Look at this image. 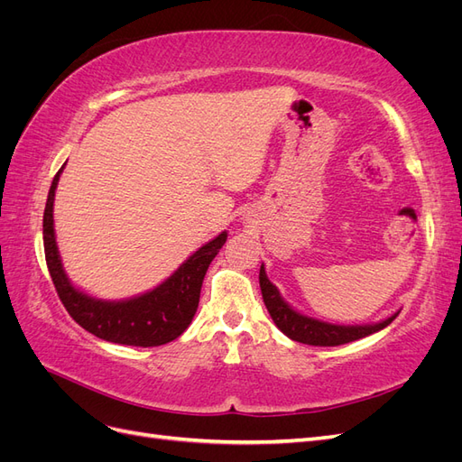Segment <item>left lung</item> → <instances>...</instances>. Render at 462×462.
<instances>
[{"label": "left lung", "instance_id": "1", "mask_svg": "<svg viewBox=\"0 0 462 462\" xmlns=\"http://www.w3.org/2000/svg\"><path fill=\"white\" fill-rule=\"evenodd\" d=\"M260 289H262L263 304L265 309H268L273 324L282 329L289 339L304 343V345L337 346V345L351 343L387 328L391 321L399 316L397 312L383 321H377V324H368V326H335V324H328V321H319L309 316H302L295 309H291V306L282 299V295H279L277 287L270 282L268 275H265L263 263L260 265Z\"/></svg>", "mask_w": 462, "mask_h": 462}]
</instances>
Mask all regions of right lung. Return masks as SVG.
<instances>
[{
  "instance_id": "right-lung-1",
  "label": "right lung",
  "mask_w": 462,
  "mask_h": 462,
  "mask_svg": "<svg viewBox=\"0 0 462 462\" xmlns=\"http://www.w3.org/2000/svg\"><path fill=\"white\" fill-rule=\"evenodd\" d=\"M65 167V165H63ZM63 167L53 177L44 209V253L55 291L71 318L96 337L133 346H160L177 339L197 314L200 289L208 265L226 245L227 233H219L189 256L179 268L144 295L127 300H102L79 291L63 270L53 231V199Z\"/></svg>"
}]
</instances>
